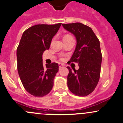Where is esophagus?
<instances>
[{
  "label": "esophagus",
  "instance_id": "obj_1",
  "mask_svg": "<svg viewBox=\"0 0 123 123\" xmlns=\"http://www.w3.org/2000/svg\"><path fill=\"white\" fill-rule=\"evenodd\" d=\"M63 66H64V65H63L62 64H59V68H62Z\"/></svg>",
  "mask_w": 123,
  "mask_h": 123
}]
</instances>
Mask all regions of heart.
Segmentation results:
<instances>
[{
  "mask_svg": "<svg viewBox=\"0 0 123 123\" xmlns=\"http://www.w3.org/2000/svg\"><path fill=\"white\" fill-rule=\"evenodd\" d=\"M67 36H68V35H67Z\"/></svg>",
  "mask_w": 123,
  "mask_h": 123,
  "instance_id": "1",
  "label": "heart"
}]
</instances>
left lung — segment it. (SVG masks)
Returning a JSON list of instances; mask_svg holds the SVG:
<instances>
[{
	"label": "left lung",
	"instance_id": "obj_1",
	"mask_svg": "<svg viewBox=\"0 0 123 123\" xmlns=\"http://www.w3.org/2000/svg\"><path fill=\"white\" fill-rule=\"evenodd\" d=\"M76 39L75 50L69 62L78 64L79 69L69 70L67 86L71 92L80 96L91 93L96 87L100 76L102 54L100 43L90 27L81 23L62 24Z\"/></svg>",
	"mask_w": 123,
	"mask_h": 123
}]
</instances>
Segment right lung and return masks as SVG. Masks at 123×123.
Listing matches in <instances>:
<instances>
[{
    "instance_id": "obj_1",
    "label": "right lung",
    "mask_w": 123,
    "mask_h": 123,
    "mask_svg": "<svg viewBox=\"0 0 123 123\" xmlns=\"http://www.w3.org/2000/svg\"><path fill=\"white\" fill-rule=\"evenodd\" d=\"M61 24H39L25 30L17 49L18 71L24 88L36 97L47 95L51 90L56 73L57 63H42V54L49 50L54 36Z\"/></svg>"
}]
</instances>
